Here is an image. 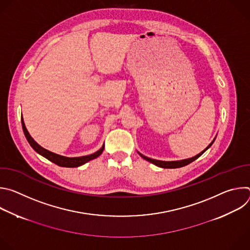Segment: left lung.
<instances>
[{
  "instance_id": "1",
  "label": "left lung",
  "mask_w": 250,
  "mask_h": 250,
  "mask_svg": "<svg viewBox=\"0 0 250 250\" xmlns=\"http://www.w3.org/2000/svg\"><path fill=\"white\" fill-rule=\"evenodd\" d=\"M212 142H213V141H212ZM212 142H211V144H210L204 151H202L201 153H199V154L196 155L195 157H192V158H189V159H185V160H181V161H159V160H155V159L148 158V157H146V156H145V155L140 154L139 152H138V153H139V155H140L142 158H145L146 160H147V161H149V162L155 164V165L158 166V167H162V168H179V167L186 166V165L190 164L191 162H193L194 160H196L197 158H199L208 147H210V146L212 145Z\"/></svg>"
}]
</instances>
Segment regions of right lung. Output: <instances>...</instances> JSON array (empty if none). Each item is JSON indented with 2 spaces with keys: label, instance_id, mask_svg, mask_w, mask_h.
Listing matches in <instances>:
<instances>
[{
  "label": "right lung",
  "instance_id": "right-lung-1",
  "mask_svg": "<svg viewBox=\"0 0 250 250\" xmlns=\"http://www.w3.org/2000/svg\"><path fill=\"white\" fill-rule=\"evenodd\" d=\"M21 125H22V130H23V133L28 141V144L30 145V146L37 151L38 153H40L41 155H42L43 157H45L46 159H48L49 161L55 163L56 165L58 166H61V167H78V166H81L83 164H85L86 162L92 160V159H95L97 158L98 156H100L104 148V145L102 146V148L100 150H98L97 152L91 154V155H87V156H82V157H73V158H70V157H65V156H61V155H58V154H55L53 152H50L46 149H44L43 147H42L40 145H38L37 142H35L33 140V138L29 135L25 125H24V123L21 119Z\"/></svg>",
  "mask_w": 250,
  "mask_h": 250
}]
</instances>
